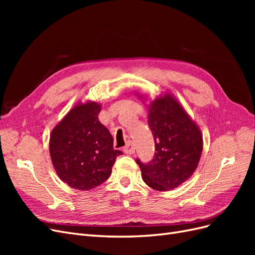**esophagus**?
Instances as JSON below:
<instances>
[{
	"instance_id": "34e87169",
	"label": "esophagus",
	"mask_w": 255,
	"mask_h": 255,
	"mask_svg": "<svg viewBox=\"0 0 255 255\" xmlns=\"http://www.w3.org/2000/svg\"><path fill=\"white\" fill-rule=\"evenodd\" d=\"M123 150H125V152L127 154H133L135 152V146L132 141H128L125 148H123Z\"/></svg>"
}]
</instances>
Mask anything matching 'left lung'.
Segmentation results:
<instances>
[{
  "label": "left lung",
  "mask_w": 255,
  "mask_h": 255,
  "mask_svg": "<svg viewBox=\"0 0 255 255\" xmlns=\"http://www.w3.org/2000/svg\"><path fill=\"white\" fill-rule=\"evenodd\" d=\"M148 110L156 152L150 163L143 164L139 159L136 163L149 187L168 191L195 172L203 150V137L197 123L171 94L165 92L154 99Z\"/></svg>",
  "instance_id": "left-lung-1"
}]
</instances>
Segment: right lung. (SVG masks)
I'll use <instances>...</instances> for the list:
<instances>
[{
	"instance_id": "1",
	"label": "right lung",
	"mask_w": 255,
	"mask_h": 255,
	"mask_svg": "<svg viewBox=\"0 0 255 255\" xmlns=\"http://www.w3.org/2000/svg\"><path fill=\"white\" fill-rule=\"evenodd\" d=\"M101 104L79 102L50 135V155L60 180L78 190H90L109 179L116 158L110 130L99 121Z\"/></svg>"
}]
</instances>
